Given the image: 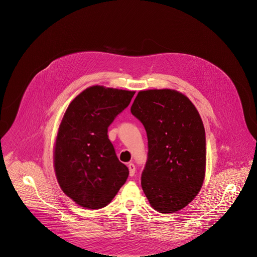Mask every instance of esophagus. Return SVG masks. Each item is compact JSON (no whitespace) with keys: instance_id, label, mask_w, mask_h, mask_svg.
<instances>
[{"instance_id":"34e87169","label":"esophagus","mask_w":257,"mask_h":257,"mask_svg":"<svg viewBox=\"0 0 257 257\" xmlns=\"http://www.w3.org/2000/svg\"><path fill=\"white\" fill-rule=\"evenodd\" d=\"M128 169H129V174H130V176H134L135 171H136V168H135L134 164H132V163L128 164Z\"/></svg>"}]
</instances>
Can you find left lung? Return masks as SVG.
<instances>
[{
  "label": "left lung",
  "mask_w": 257,
  "mask_h": 257,
  "mask_svg": "<svg viewBox=\"0 0 257 257\" xmlns=\"http://www.w3.org/2000/svg\"><path fill=\"white\" fill-rule=\"evenodd\" d=\"M131 113L144 126L149 154L141 187L157 211L184 208L200 191L205 176L206 141L191 100L174 89L141 90Z\"/></svg>",
  "instance_id": "obj_1"
}]
</instances>
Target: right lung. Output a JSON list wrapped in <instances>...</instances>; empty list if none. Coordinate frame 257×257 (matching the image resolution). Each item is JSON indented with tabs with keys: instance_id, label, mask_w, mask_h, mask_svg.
<instances>
[{
	"instance_id": "obj_1",
	"label": "right lung",
	"mask_w": 257,
	"mask_h": 257,
	"mask_svg": "<svg viewBox=\"0 0 257 257\" xmlns=\"http://www.w3.org/2000/svg\"><path fill=\"white\" fill-rule=\"evenodd\" d=\"M135 91L93 85L68 105L54 150V168L63 192L78 205L106 206L129 170L116 156L107 127L129 105Z\"/></svg>"
}]
</instances>
